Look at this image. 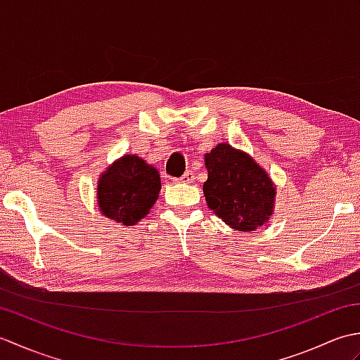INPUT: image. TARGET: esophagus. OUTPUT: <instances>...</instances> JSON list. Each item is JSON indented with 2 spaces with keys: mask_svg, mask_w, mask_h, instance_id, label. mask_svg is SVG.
Here are the masks:
<instances>
[{
  "mask_svg": "<svg viewBox=\"0 0 360 360\" xmlns=\"http://www.w3.org/2000/svg\"><path fill=\"white\" fill-rule=\"evenodd\" d=\"M174 181H179V182H193L195 181V173L192 170H187L184 174L181 176V178L174 179Z\"/></svg>",
  "mask_w": 360,
  "mask_h": 360,
  "instance_id": "34e87169",
  "label": "esophagus"
}]
</instances>
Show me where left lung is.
<instances>
[{
    "label": "left lung",
    "mask_w": 360,
    "mask_h": 360,
    "mask_svg": "<svg viewBox=\"0 0 360 360\" xmlns=\"http://www.w3.org/2000/svg\"><path fill=\"white\" fill-rule=\"evenodd\" d=\"M209 178L202 192L209 209L236 231L249 232L272 215L275 188L246 153L218 143L205 155Z\"/></svg>",
    "instance_id": "1"
}]
</instances>
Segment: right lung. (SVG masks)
Wrapping results in <instances>:
<instances>
[{"instance_id":"1","label":"right lung","mask_w":360,"mask_h":360,"mask_svg":"<svg viewBox=\"0 0 360 360\" xmlns=\"http://www.w3.org/2000/svg\"><path fill=\"white\" fill-rule=\"evenodd\" d=\"M160 190V178L155 167L134 155L120 158L102 174L97 186L98 207L124 226H133L148 215Z\"/></svg>"}]
</instances>
